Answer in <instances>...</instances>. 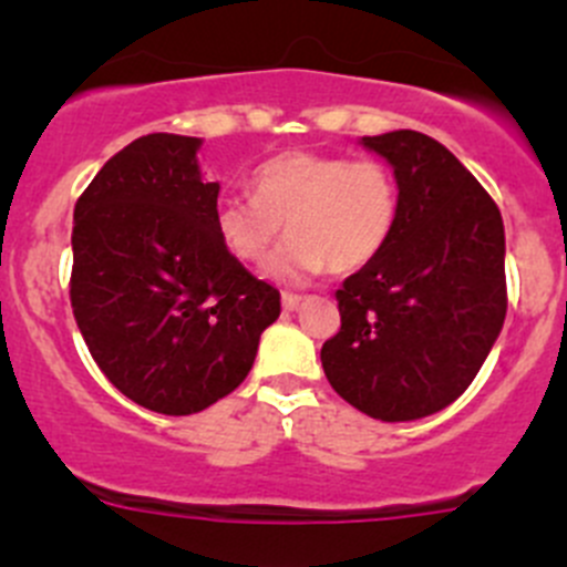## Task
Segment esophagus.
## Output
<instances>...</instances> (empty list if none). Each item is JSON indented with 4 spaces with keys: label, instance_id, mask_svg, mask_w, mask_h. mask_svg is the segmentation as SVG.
<instances>
[{
    "label": "esophagus",
    "instance_id": "1",
    "mask_svg": "<svg viewBox=\"0 0 567 567\" xmlns=\"http://www.w3.org/2000/svg\"><path fill=\"white\" fill-rule=\"evenodd\" d=\"M301 296H296V293H282V310L285 312H293V310H299L301 307Z\"/></svg>",
    "mask_w": 567,
    "mask_h": 567
}]
</instances>
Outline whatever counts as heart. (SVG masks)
Instances as JSON below:
<instances>
[{"label": "heart", "instance_id": "b5f03b06", "mask_svg": "<svg viewBox=\"0 0 567 567\" xmlns=\"http://www.w3.org/2000/svg\"><path fill=\"white\" fill-rule=\"evenodd\" d=\"M398 210L400 188L390 164L290 151L255 169L251 199H221L216 233L236 260L262 262L285 221L290 238L266 271L277 282H305L329 266L351 274L375 260Z\"/></svg>", "mask_w": 567, "mask_h": 567}]
</instances>
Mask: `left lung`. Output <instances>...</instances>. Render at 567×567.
<instances>
[{"instance_id": "8db88e82", "label": "left lung", "mask_w": 567, "mask_h": 567, "mask_svg": "<svg viewBox=\"0 0 567 567\" xmlns=\"http://www.w3.org/2000/svg\"><path fill=\"white\" fill-rule=\"evenodd\" d=\"M398 177L386 247L337 290L340 331L320 348L329 384L381 422L447 409L472 384L507 312L505 225L494 199L420 131L362 136Z\"/></svg>"}]
</instances>
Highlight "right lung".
Wrapping results in <instances>:
<instances>
[{"label":"right lung","mask_w":567,"mask_h":567,"mask_svg":"<svg viewBox=\"0 0 567 567\" xmlns=\"http://www.w3.org/2000/svg\"><path fill=\"white\" fill-rule=\"evenodd\" d=\"M203 140L147 134L93 177L73 210L71 307L101 373L167 416L208 409L249 375L279 290L216 233L219 183Z\"/></svg>","instance_id":"1"}]
</instances>
